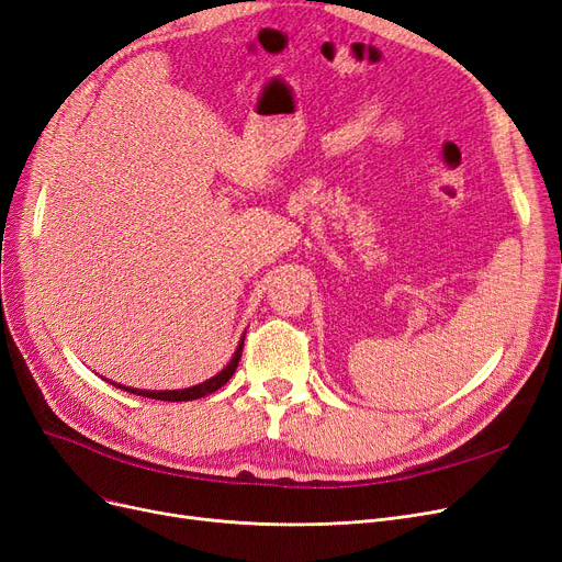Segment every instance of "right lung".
<instances>
[{
    "label": "right lung",
    "mask_w": 562,
    "mask_h": 562,
    "mask_svg": "<svg viewBox=\"0 0 562 562\" xmlns=\"http://www.w3.org/2000/svg\"><path fill=\"white\" fill-rule=\"evenodd\" d=\"M245 340V338H243ZM243 340L236 349L234 359L226 363V368L222 372H217L215 378L205 380L203 384H196V386H190V389H178V391H140V389H130V386H122V384H115L117 389H124L130 393H136V396H143V398H155V401H169V403H178V401H196V398H203L207 396V393H215L217 389H222L228 380H232V375L238 368V361H240V355H243Z\"/></svg>",
    "instance_id": "obj_1"
}]
</instances>
